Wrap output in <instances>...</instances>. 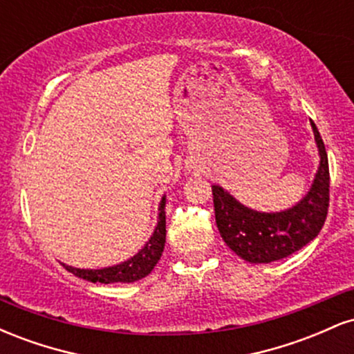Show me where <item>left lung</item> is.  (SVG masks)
I'll use <instances>...</instances> for the list:
<instances>
[{"label":"left lung","instance_id":"1","mask_svg":"<svg viewBox=\"0 0 354 354\" xmlns=\"http://www.w3.org/2000/svg\"><path fill=\"white\" fill-rule=\"evenodd\" d=\"M319 166L310 191L293 208L261 213L241 205L228 191L213 185L214 216L219 234L239 258L250 263H271L296 253L323 228L330 206V166L318 128L311 121Z\"/></svg>","mask_w":354,"mask_h":354}]
</instances>
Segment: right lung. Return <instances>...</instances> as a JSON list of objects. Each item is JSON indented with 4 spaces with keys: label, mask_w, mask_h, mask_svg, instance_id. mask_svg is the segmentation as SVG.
<instances>
[{
    "label": "right lung",
    "mask_w": 354,
    "mask_h": 354,
    "mask_svg": "<svg viewBox=\"0 0 354 354\" xmlns=\"http://www.w3.org/2000/svg\"><path fill=\"white\" fill-rule=\"evenodd\" d=\"M166 198L160 203V214H158V225L154 228L151 238L146 241V245L141 248L133 258L126 259L120 265L101 268V270H81V268H73L63 265L70 273L78 278L86 279L91 283H133L138 279L145 278L153 271L156 263L160 261L163 254L165 243H166V214H165Z\"/></svg>",
    "instance_id": "obj_1"
}]
</instances>
